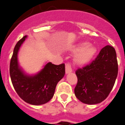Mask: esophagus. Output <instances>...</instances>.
Returning a JSON list of instances; mask_svg holds the SVG:
<instances>
[{"label":"esophagus","instance_id":"34e87169","mask_svg":"<svg viewBox=\"0 0 125 125\" xmlns=\"http://www.w3.org/2000/svg\"><path fill=\"white\" fill-rule=\"evenodd\" d=\"M72 72V68H71V66L70 64H66V66H65V73L66 74L70 73Z\"/></svg>","mask_w":125,"mask_h":125}]
</instances>
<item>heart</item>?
<instances>
[{"label":"heart","instance_id":"1","mask_svg":"<svg viewBox=\"0 0 125 125\" xmlns=\"http://www.w3.org/2000/svg\"><path fill=\"white\" fill-rule=\"evenodd\" d=\"M72 51L76 52L74 62L78 65H85L90 62L97 52L95 46L88 42H82L75 45Z\"/></svg>","mask_w":125,"mask_h":125}]
</instances>
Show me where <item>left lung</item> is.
<instances>
[{"instance_id":"8db88e82","label":"left lung","mask_w":125,"mask_h":125,"mask_svg":"<svg viewBox=\"0 0 125 125\" xmlns=\"http://www.w3.org/2000/svg\"><path fill=\"white\" fill-rule=\"evenodd\" d=\"M76 98L83 103L96 104L103 101L112 90L118 74L115 50L109 45L104 47L89 65L76 71Z\"/></svg>"}]
</instances>
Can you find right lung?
I'll use <instances>...</instances> for the list:
<instances>
[{
    "mask_svg": "<svg viewBox=\"0 0 125 125\" xmlns=\"http://www.w3.org/2000/svg\"><path fill=\"white\" fill-rule=\"evenodd\" d=\"M27 38V36H24L14 47L10 65V74L14 90L21 98L30 104L38 106L52 98L57 84L65 76V64L55 65L48 62L37 73H27L18 60L19 49Z\"/></svg>",
    "mask_w": 125,
    "mask_h": 125,
    "instance_id": "right-lung-1",
    "label": "right lung"
}]
</instances>
